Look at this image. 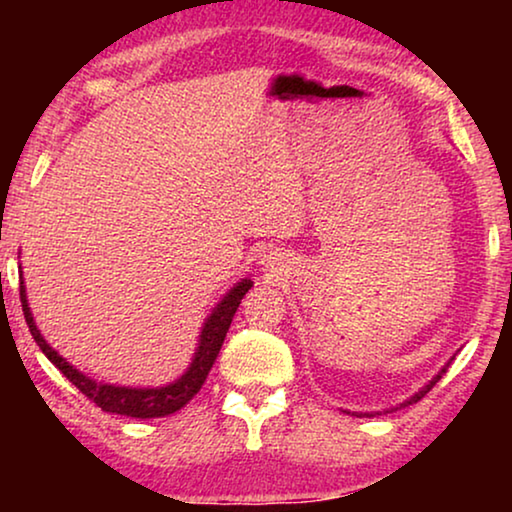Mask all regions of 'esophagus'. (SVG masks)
<instances>
[{
    "label": "esophagus",
    "mask_w": 512,
    "mask_h": 512,
    "mask_svg": "<svg viewBox=\"0 0 512 512\" xmlns=\"http://www.w3.org/2000/svg\"><path fill=\"white\" fill-rule=\"evenodd\" d=\"M261 265H263L265 272H270V275H282V270H284L282 256L275 254V251H270V254L261 261Z\"/></svg>",
    "instance_id": "1"
}]
</instances>
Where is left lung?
Returning a JSON list of instances; mask_svg holds the SVG:
<instances>
[{
    "mask_svg": "<svg viewBox=\"0 0 512 512\" xmlns=\"http://www.w3.org/2000/svg\"><path fill=\"white\" fill-rule=\"evenodd\" d=\"M443 373H445V368H443V370H440V373H438L436 377H433V380H431L429 384H426V387H424L422 391H417V394H415V396H412V398H410V401H405V403H403V408H405V405H412V403H417V401H419V398H424L426 394H429V391L433 389V384H436V382L440 380V377H443Z\"/></svg>",
    "mask_w": 512,
    "mask_h": 512,
    "instance_id": "obj_1",
    "label": "left lung"
}]
</instances>
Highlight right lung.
Here are the masks:
<instances>
[{
    "label": "right lung",
    "instance_id": "1",
    "mask_svg": "<svg viewBox=\"0 0 512 512\" xmlns=\"http://www.w3.org/2000/svg\"><path fill=\"white\" fill-rule=\"evenodd\" d=\"M249 289H251V279H242L240 284L233 286V289L226 293V298L216 305L212 317L207 319L205 328H202L200 347L198 352H195L191 368L186 370V375H181V380L160 389L114 387V384H102V382L90 380V377L79 373L74 366H69V363L62 359V356L55 352L44 338H41L39 328L32 319L30 307H27L23 282H20V303H23V314H25L27 326H30L34 342H37L41 352L48 356V361H51L53 366L58 368L83 396H88L90 401H93L97 408H102L104 412H114V415L137 417V419H151V417L172 415V412L181 410L202 389L209 370L214 366L216 356L221 352L223 340H226L230 321H233L237 307H240V300Z\"/></svg>",
    "mask_w": 512,
    "mask_h": 512
}]
</instances>
